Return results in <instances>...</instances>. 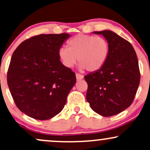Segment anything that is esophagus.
I'll use <instances>...</instances> for the list:
<instances>
[{"mask_svg":"<svg viewBox=\"0 0 150 150\" xmlns=\"http://www.w3.org/2000/svg\"><path fill=\"white\" fill-rule=\"evenodd\" d=\"M76 79L77 80H82V79L84 77V76H83L82 75H81V74L80 73H76Z\"/></svg>","mask_w":150,"mask_h":150,"instance_id":"obj_1","label":"esophagus"}]
</instances>
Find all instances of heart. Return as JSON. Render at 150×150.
I'll return each instance as SVG.
<instances>
[{"label":"heart","instance_id":"heart-1","mask_svg":"<svg viewBox=\"0 0 150 150\" xmlns=\"http://www.w3.org/2000/svg\"><path fill=\"white\" fill-rule=\"evenodd\" d=\"M110 52L107 40L100 36L78 34L68 41L67 47L59 48L58 54L64 66L72 68L77 61L81 70L94 72L107 61Z\"/></svg>","mask_w":150,"mask_h":150}]
</instances>
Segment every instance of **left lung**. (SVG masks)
Listing matches in <instances>:
<instances>
[{
	"mask_svg": "<svg viewBox=\"0 0 150 150\" xmlns=\"http://www.w3.org/2000/svg\"><path fill=\"white\" fill-rule=\"evenodd\" d=\"M109 43L104 66L84 76L88 89L86 100L91 109L104 117L119 114L134 100L140 80L138 60L129 41L111 30L95 31Z\"/></svg>",
	"mask_w": 150,
	"mask_h": 150,
	"instance_id": "obj_1",
	"label": "left lung"
}]
</instances>
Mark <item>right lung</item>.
Returning <instances> with one entry per match:
<instances>
[{
	"instance_id": "1",
	"label": "right lung",
	"mask_w": 150,
	"mask_h": 150,
	"mask_svg": "<svg viewBox=\"0 0 150 150\" xmlns=\"http://www.w3.org/2000/svg\"><path fill=\"white\" fill-rule=\"evenodd\" d=\"M68 33L41 34L26 39L12 56L8 85L17 107L32 118L46 120L59 114L76 82L61 62L59 48Z\"/></svg>"
}]
</instances>
